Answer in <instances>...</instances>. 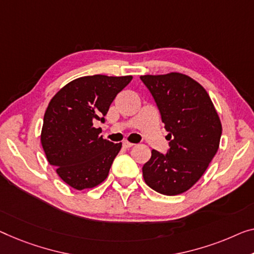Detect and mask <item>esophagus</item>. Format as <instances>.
<instances>
[{
  "label": "esophagus",
  "instance_id": "34e87169",
  "mask_svg": "<svg viewBox=\"0 0 254 254\" xmlns=\"http://www.w3.org/2000/svg\"><path fill=\"white\" fill-rule=\"evenodd\" d=\"M133 146V143L132 142H128V141H124L123 142V147L124 148H130V147Z\"/></svg>",
  "mask_w": 254,
  "mask_h": 254
}]
</instances>
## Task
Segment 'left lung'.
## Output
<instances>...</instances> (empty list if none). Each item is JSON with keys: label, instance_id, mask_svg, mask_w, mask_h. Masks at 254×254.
Returning a JSON list of instances; mask_svg holds the SVG:
<instances>
[{"label": "left lung", "instance_id": "left-lung-1", "mask_svg": "<svg viewBox=\"0 0 254 254\" xmlns=\"http://www.w3.org/2000/svg\"><path fill=\"white\" fill-rule=\"evenodd\" d=\"M140 79L157 105L170 140L166 154L151 150L142 166L143 179L160 194L179 195L197 183L217 154L220 119L205 89L187 75H143Z\"/></svg>", "mask_w": 254, "mask_h": 254}]
</instances>
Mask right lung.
<instances>
[{"mask_svg": "<svg viewBox=\"0 0 254 254\" xmlns=\"http://www.w3.org/2000/svg\"><path fill=\"white\" fill-rule=\"evenodd\" d=\"M132 76L93 75L74 79L52 98L43 119L41 143L50 165L77 190L107 178L122 143L100 135L94 121L104 122L109 106Z\"/></svg>", "mask_w": 254, "mask_h": 254, "instance_id": "right-lung-1", "label": "right lung"}]
</instances>
